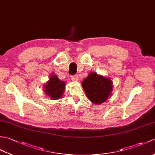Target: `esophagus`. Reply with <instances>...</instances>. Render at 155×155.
Returning a JSON list of instances; mask_svg holds the SVG:
<instances>
[{
	"label": "esophagus",
	"mask_w": 155,
	"mask_h": 155,
	"mask_svg": "<svg viewBox=\"0 0 155 155\" xmlns=\"http://www.w3.org/2000/svg\"><path fill=\"white\" fill-rule=\"evenodd\" d=\"M78 75L77 74H75L73 76H71V79L72 81H74V82H77L78 81Z\"/></svg>",
	"instance_id": "esophagus-1"
}]
</instances>
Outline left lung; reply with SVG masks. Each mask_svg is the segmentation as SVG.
Segmentation results:
<instances>
[{
	"label": "left lung",
	"mask_w": 155,
	"mask_h": 155,
	"mask_svg": "<svg viewBox=\"0 0 155 155\" xmlns=\"http://www.w3.org/2000/svg\"><path fill=\"white\" fill-rule=\"evenodd\" d=\"M83 88L89 101L94 104H101L111 96L113 82L110 78L90 72L82 82Z\"/></svg>",
	"instance_id": "8db88e82"
}]
</instances>
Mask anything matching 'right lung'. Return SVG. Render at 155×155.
Returning <instances> with one entry per match:
<instances>
[{
	"label": "right lung",
	"instance_id": "add662e5",
	"mask_svg": "<svg viewBox=\"0 0 155 155\" xmlns=\"http://www.w3.org/2000/svg\"><path fill=\"white\" fill-rule=\"evenodd\" d=\"M65 83L59 80L57 75L52 74L49 80L44 85L45 93L52 100H57L61 98L65 89Z\"/></svg>",
	"mask_w": 155,
	"mask_h": 155
}]
</instances>
